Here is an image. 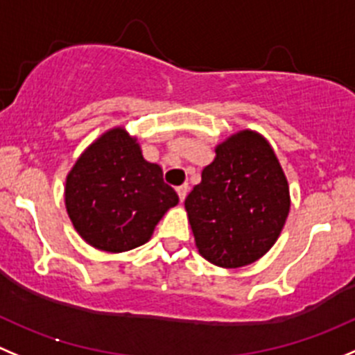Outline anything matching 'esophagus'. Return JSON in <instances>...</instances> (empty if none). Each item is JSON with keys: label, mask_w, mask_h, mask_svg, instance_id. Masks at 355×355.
<instances>
[{"label": "esophagus", "mask_w": 355, "mask_h": 355, "mask_svg": "<svg viewBox=\"0 0 355 355\" xmlns=\"http://www.w3.org/2000/svg\"><path fill=\"white\" fill-rule=\"evenodd\" d=\"M178 195H180V200L184 202V198H187L188 195V184H181V187H178Z\"/></svg>", "instance_id": "1"}]
</instances>
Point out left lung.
<instances>
[{
    "mask_svg": "<svg viewBox=\"0 0 355 355\" xmlns=\"http://www.w3.org/2000/svg\"><path fill=\"white\" fill-rule=\"evenodd\" d=\"M289 207L281 162L268 141L249 129L216 146V158L184 200L198 252L221 268H241L266 254Z\"/></svg>",
    "mask_w": 355,
    "mask_h": 355,
    "instance_id": "left-lung-1",
    "label": "left lung"
}]
</instances>
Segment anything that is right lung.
Here are the masks:
<instances>
[{
	"label": "right lung",
	"instance_id": "right-lung-1",
	"mask_svg": "<svg viewBox=\"0 0 355 355\" xmlns=\"http://www.w3.org/2000/svg\"><path fill=\"white\" fill-rule=\"evenodd\" d=\"M66 211L92 248L125 252L146 244L180 197L162 167L144 160L137 137L113 127L85 148L66 178Z\"/></svg>",
	"mask_w": 355,
	"mask_h": 355
}]
</instances>
